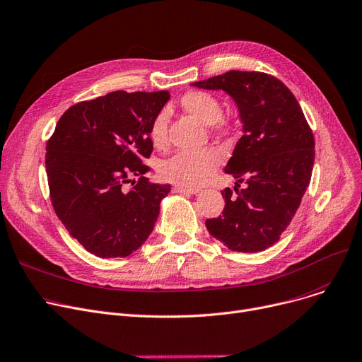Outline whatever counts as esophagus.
Wrapping results in <instances>:
<instances>
[{"label": "esophagus", "instance_id": "1", "mask_svg": "<svg viewBox=\"0 0 362 362\" xmlns=\"http://www.w3.org/2000/svg\"><path fill=\"white\" fill-rule=\"evenodd\" d=\"M174 193H181V194H197L199 188H189V187H184V185H175L173 188Z\"/></svg>", "mask_w": 362, "mask_h": 362}]
</instances>
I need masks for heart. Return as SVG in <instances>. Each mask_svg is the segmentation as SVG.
<instances>
[{"instance_id": "obj_1", "label": "heart", "mask_w": 362, "mask_h": 362, "mask_svg": "<svg viewBox=\"0 0 362 362\" xmlns=\"http://www.w3.org/2000/svg\"><path fill=\"white\" fill-rule=\"evenodd\" d=\"M181 106L185 112L193 115L204 125L214 129L222 127L221 100L204 90H191L181 98ZM168 112L159 111L148 125V139L156 148L168 143ZM221 162V155L214 148L204 151H181L166 158L159 165V174L165 181L194 188L204 184L214 175Z\"/></svg>"}]
</instances>
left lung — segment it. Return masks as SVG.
Here are the masks:
<instances>
[{
    "instance_id": "8db88e82",
    "label": "left lung",
    "mask_w": 362,
    "mask_h": 362,
    "mask_svg": "<svg viewBox=\"0 0 362 362\" xmlns=\"http://www.w3.org/2000/svg\"><path fill=\"white\" fill-rule=\"evenodd\" d=\"M191 86L228 93L244 133L225 166L238 180L235 193L222 191V216L206 228L232 251H263L279 241L301 204L315 156L313 132L298 100L270 74L232 70ZM241 182L246 188L238 190Z\"/></svg>"
}]
</instances>
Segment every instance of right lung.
I'll return each instance as SVG.
<instances>
[{"label":"right lung","instance_id":"1","mask_svg":"<svg viewBox=\"0 0 362 362\" xmlns=\"http://www.w3.org/2000/svg\"><path fill=\"white\" fill-rule=\"evenodd\" d=\"M168 100L166 90H117L76 103L47 143L55 214L98 257L130 256L155 228L171 185L148 181L143 159L153 151L148 125Z\"/></svg>","mask_w":362,"mask_h":362}]
</instances>
